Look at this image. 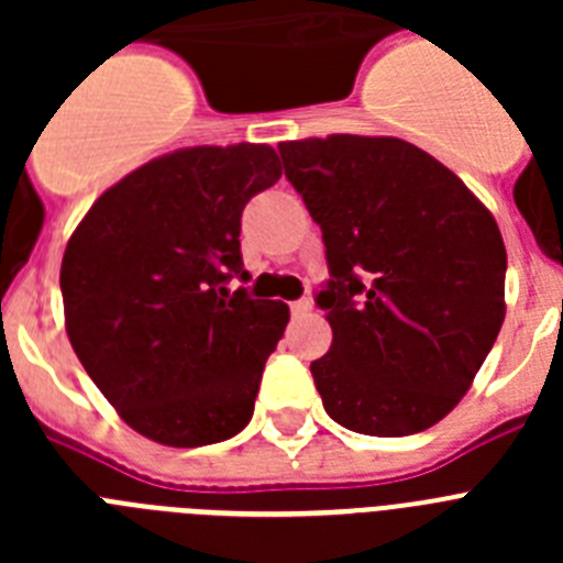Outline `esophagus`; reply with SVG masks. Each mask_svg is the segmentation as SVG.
I'll list each match as a JSON object with an SVG mask.
<instances>
[{
    "mask_svg": "<svg viewBox=\"0 0 563 563\" xmlns=\"http://www.w3.org/2000/svg\"><path fill=\"white\" fill-rule=\"evenodd\" d=\"M312 310V301L310 298H296V301H290V312L292 316H307V312Z\"/></svg>",
    "mask_w": 563,
    "mask_h": 563,
    "instance_id": "obj_1",
    "label": "esophagus"
}]
</instances>
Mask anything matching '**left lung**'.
Listing matches in <instances>:
<instances>
[{
	"label": "left lung",
	"instance_id": "1",
	"mask_svg": "<svg viewBox=\"0 0 563 563\" xmlns=\"http://www.w3.org/2000/svg\"><path fill=\"white\" fill-rule=\"evenodd\" d=\"M278 152L327 247L316 305L332 346L310 363L327 415L369 437L431 429L505 321L499 225L454 172L397 137L332 134Z\"/></svg>",
	"mask_w": 563,
	"mask_h": 563
}]
</instances>
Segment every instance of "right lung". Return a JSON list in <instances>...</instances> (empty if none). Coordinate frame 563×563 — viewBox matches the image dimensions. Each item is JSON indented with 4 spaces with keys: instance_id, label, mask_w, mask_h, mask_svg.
I'll return each mask as SVG.
<instances>
[{
    "instance_id": "add662e5",
    "label": "right lung",
    "mask_w": 563,
    "mask_h": 563,
    "mask_svg": "<svg viewBox=\"0 0 563 563\" xmlns=\"http://www.w3.org/2000/svg\"><path fill=\"white\" fill-rule=\"evenodd\" d=\"M278 177L271 146L180 148L103 191L69 236V343L137 434L200 449L251 422L290 310L228 285L251 278L242 211Z\"/></svg>"
}]
</instances>
